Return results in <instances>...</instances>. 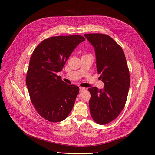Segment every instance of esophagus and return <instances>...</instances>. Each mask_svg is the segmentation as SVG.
I'll return each mask as SVG.
<instances>
[{"label": "esophagus", "mask_w": 155, "mask_h": 155, "mask_svg": "<svg viewBox=\"0 0 155 155\" xmlns=\"http://www.w3.org/2000/svg\"><path fill=\"white\" fill-rule=\"evenodd\" d=\"M80 91H84L85 88H83V87H80Z\"/></svg>", "instance_id": "obj_1"}]
</instances>
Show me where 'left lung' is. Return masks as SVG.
<instances>
[{"instance_id":"left-lung-1","label":"left lung","mask_w":155,"mask_h":155,"mask_svg":"<svg viewBox=\"0 0 155 155\" xmlns=\"http://www.w3.org/2000/svg\"><path fill=\"white\" fill-rule=\"evenodd\" d=\"M84 36L94 47L97 68L104 88H88L90 114L100 125L115 120L125 105L130 84L129 70L121 47L110 36L88 34Z\"/></svg>"}]
</instances>
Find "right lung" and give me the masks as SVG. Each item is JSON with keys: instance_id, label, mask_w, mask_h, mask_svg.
<instances>
[{"instance_id": "add662e5", "label": "right lung", "mask_w": 155, "mask_h": 155, "mask_svg": "<svg viewBox=\"0 0 155 155\" xmlns=\"http://www.w3.org/2000/svg\"><path fill=\"white\" fill-rule=\"evenodd\" d=\"M85 40L78 35L50 37L38 44L30 57L26 77L30 98L38 114L50 122L63 121L74 107L79 88L67 85L57 73Z\"/></svg>"}]
</instances>
